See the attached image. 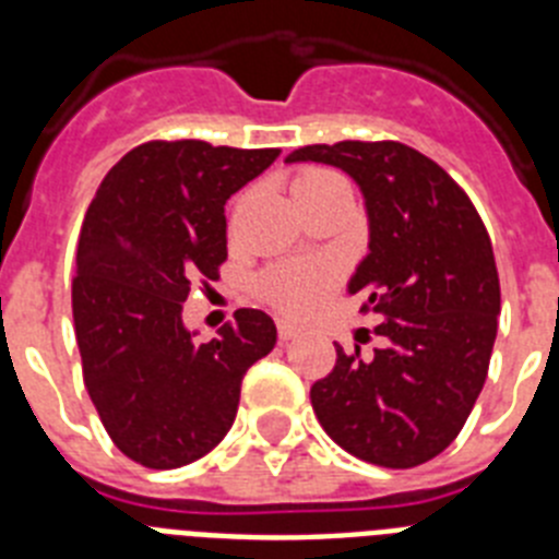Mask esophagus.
I'll use <instances>...</instances> for the list:
<instances>
[{
	"label": "esophagus",
	"mask_w": 559,
	"mask_h": 559,
	"mask_svg": "<svg viewBox=\"0 0 559 559\" xmlns=\"http://www.w3.org/2000/svg\"><path fill=\"white\" fill-rule=\"evenodd\" d=\"M276 333H280V341H290L299 335V328H296L294 322H285V319H280V322H276Z\"/></svg>",
	"instance_id": "obj_1"
}]
</instances>
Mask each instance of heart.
Listing matches in <instances>:
<instances>
[{
  "label": "heart",
  "instance_id": "obj_1",
  "mask_svg": "<svg viewBox=\"0 0 559 559\" xmlns=\"http://www.w3.org/2000/svg\"><path fill=\"white\" fill-rule=\"evenodd\" d=\"M324 179H333L330 173H305L296 181V190L302 187L319 185ZM335 269L328 263H296V265H280V269L269 271L263 280V294L271 305L288 313H305V310L316 308L322 302L324 294L333 288Z\"/></svg>",
  "mask_w": 559,
  "mask_h": 559
}]
</instances>
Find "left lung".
I'll list each match as a JSON object with an SVG mask.
<instances>
[{"instance_id": "left-lung-1", "label": "left lung", "mask_w": 559, "mask_h": 559, "mask_svg": "<svg viewBox=\"0 0 559 559\" xmlns=\"http://www.w3.org/2000/svg\"><path fill=\"white\" fill-rule=\"evenodd\" d=\"M288 165H330L364 195L369 243L347 294L380 316L372 358L335 344L313 412L353 456L417 467L451 445L487 380L501 313L490 235L462 187L400 142L308 145Z\"/></svg>"}]
</instances>
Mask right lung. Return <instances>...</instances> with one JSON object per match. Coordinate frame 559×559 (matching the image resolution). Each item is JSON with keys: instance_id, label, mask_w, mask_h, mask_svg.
Instances as JSON below:
<instances>
[{"instance_id": "1", "label": "right lung", "mask_w": 559, "mask_h": 559, "mask_svg": "<svg viewBox=\"0 0 559 559\" xmlns=\"http://www.w3.org/2000/svg\"><path fill=\"white\" fill-rule=\"evenodd\" d=\"M280 156L201 140L147 142L108 170L78 240L72 316L83 380L114 445L170 471L218 445L240 383L276 344L271 316L240 308L210 344L181 310L226 260V201Z\"/></svg>"}]
</instances>
